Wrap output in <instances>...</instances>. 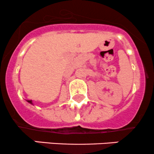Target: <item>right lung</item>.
Listing matches in <instances>:
<instances>
[{
    "label": "right lung",
    "mask_w": 154,
    "mask_h": 154,
    "mask_svg": "<svg viewBox=\"0 0 154 154\" xmlns=\"http://www.w3.org/2000/svg\"><path fill=\"white\" fill-rule=\"evenodd\" d=\"M27 102H28V103H32L31 100H27Z\"/></svg>",
    "instance_id": "1"
}]
</instances>
